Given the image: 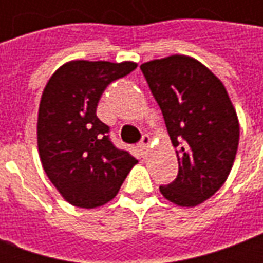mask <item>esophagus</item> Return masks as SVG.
<instances>
[{
    "mask_svg": "<svg viewBox=\"0 0 263 263\" xmlns=\"http://www.w3.org/2000/svg\"><path fill=\"white\" fill-rule=\"evenodd\" d=\"M149 143H151V138L148 135H143L142 139H141V142L138 143V151L141 152V155H145L148 152L149 149Z\"/></svg>",
    "mask_w": 263,
    "mask_h": 263,
    "instance_id": "esophagus-1",
    "label": "esophagus"
}]
</instances>
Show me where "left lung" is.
Listing matches in <instances>:
<instances>
[{"label":"left lung","instance_id":"1","mask_svg":"<svg viewBox=\"0 0 263 263\" xmlns=\"http://www.w3.org/2000/svg\"><path fill=\"white\" fill-rule=\"evenodd\" d=\"M176 149L179 173L160 193L196 207L224 184L239 141V122L226 87L198 60L173 54L141 65Z\"/></svg>","mask_w":263,"mask_h":263}]
</instances>
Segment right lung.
Listing matches in <instances>:
<instances>
[{
	"instance_id": "right-lung-1",
	"label": "right lung",
	"mask_w": 263,
	"mask_h": 263,
	"mask_svg": "<svg viewBox=\"0 0 263 263\" xmlns=\"http://www.w3.org/2000/svg\"><path fill=\"white\" fill-rule=\"evenodd\" d=\"M137 69L134 62L71 60L54 71L37 112V149L49 180L66 201L94 209L117 196L138 160L109 139L97 105L109 83Z\"/></svg>"
}]
</instances>
